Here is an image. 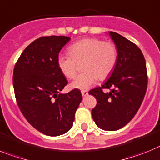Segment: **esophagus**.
<instances>
[{
	"mask_svg": "<svg viewBox=\"0 0 160 160\" xmlns=\"http://www.w3.org/2000/svg\"><path fill=\"white\" fill-rule=\"evenodd\" d=\"M81 94H82V96H83V97H86V96L88 95V92L84 90V91H81Z\"/></svg>",
	"mask_w": 160,
	"mask_h": 160,
	"instance_id": "obj_1",
	"label": "esophagus"
}]
</instances>
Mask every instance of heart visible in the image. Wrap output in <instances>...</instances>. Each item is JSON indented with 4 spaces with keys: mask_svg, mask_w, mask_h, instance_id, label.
Wrapping results in <instances>:
<instances>
[{
    "mask_svg": "<svg viewBox=\"0 0 160 160\" xmlns=\"http://www.w3.org/2000/svg\"><path fill=\"white\" fill-rule=\"evenodd\" d=\"M69 55H59L57 65L67 78H74L77 64L83 62V73L72 82V88L84 91L93 85L98 78L104 80L111 74L118 60V50L113 42L87 38L68 47Z\"/></svg>",
    "mask_w": 160,
    "mask_h": 160,
    "instance_id": "heart-1",
    "label": "heart"
}]
</instances>
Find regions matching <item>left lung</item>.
<instances>
[{
	"label": "left lung",
	"mask_w": 160,
	"mask_h": 160,
	"mask_svg": "<svg viewBox=\"0 0 160 160\" xmlns=\"http://www.w3.org/2000/svg\"><path fill=\"white\" fill-rule=\"evenodd\" d=\"M118 50L116 66L101 87L88 93L97 98L92 116L99 128L108 131L126 126L138 112L147 88V72L141 50L123 36L109 33ZM111 88L109 93L103 88Z\"/></svg>",
	"instance_id": "left-lung-1"
}]
</instances>
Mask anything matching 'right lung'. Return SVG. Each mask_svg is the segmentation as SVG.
<instances>
[{
    "label": "right lung",
    "mask_w": 160,
    "mask_h": 160,
    "mask_svg": "<svg viewBox=\"0 0 160 160\" xmlns=\"http://www.w3.org/2000/svg\"><path fill=\"white\" fill-rule=\"evenodd\" d=\"M70 39L66 36L36 39L22 52L13 70V88L21 112L33 127L48 136L61 135L72 128L82 101L79 89L60 92L68 80L57 58Z\"/></svg>",
    "instance_id": "1"
}]
</instances>
